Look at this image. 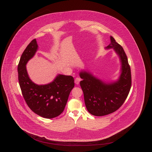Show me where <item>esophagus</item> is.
<instances>
[{
  "instance_id": "obj_1",
  "label": "esophagus",
  "mask_w": 152,
  "mask_h": 152,
  "mask_svg": "<svg viewBox=\"0 0 152 152\" xmlns=\"http://www.w3.org/2000/svg\"><path fill=\"white\" fill-rule=\"evenodd\" d=\"M81 81V78H80V77H77L75 78V83L77 85H78L80 84V82Z\"/></svg>"
}]
</instances>
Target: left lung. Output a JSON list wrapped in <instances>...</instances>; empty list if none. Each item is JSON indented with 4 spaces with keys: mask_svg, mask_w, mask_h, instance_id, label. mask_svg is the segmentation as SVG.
Here are the masks:
<instances>
[{
    "mask_svg": "<svg viewBox=\"0 0 152 152\" xmlns=\"http://www.w3.org/2000/svg\"><path fill=\"white\" fill-rule=\"evenodd\" d=\"M111 43L107 48H113L122 62V73L119 80L106 84L87 72H81L83 81L80 86L83 91L88 111L92 115L101 116L112 113L125 102L132 86L130 65L123 47L110 37Z\"/></svg>",
    "mask_w": 152,
    "mask_h": 152,
    "instance_id": "1",
    "label": "left lung"
}]
</instances>
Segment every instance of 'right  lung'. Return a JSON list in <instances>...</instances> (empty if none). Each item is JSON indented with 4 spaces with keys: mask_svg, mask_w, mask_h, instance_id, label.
I'll return each mask as SVG.
<instances>
[{
    "mask_svg": "<svg viewBox=\"0 0 152 152\" xmlns=\"http://www.w3.org/2000/svg\"><path fill=\"white\" fill-rule=\"evenodd\" d=\"M36 39L27 46L20 57L18 66V79L23 98L30 109L38 115L47 119L59 116L65 108L69 95L74 87L72 76L58 75L53 82L38 86L29 78L26 65L37 51Z\"/></svg>",
    "mask_w": 152,
    "mask_h": 152,
    "instance_id": "right-lung-1",
    "label": "right lung"
}]
</instances>
